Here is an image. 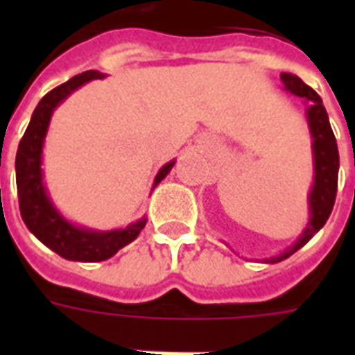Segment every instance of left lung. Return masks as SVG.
<instances>
[{
  "label": "left lung",
  "instance_id": "8db88e82",
  "mask_svg": "<svg viewBox=\"0 0 355 355\" xmlns=\"http://www.w3.org/2000/svg\"><path fill=\"white\" fill-rule=\"evenodd\" d=\"M282 83L287 92H291L298 97H306L309 101L308 107V121L313 136V156H315V184L309 195V223L308 228L304 230L295 245L287 248V252L276 256V258L267 259L269 263H276L282 259L289 258L298 248H302L306 243L319 232L328 221L334 205H336L337 195V177H339V150H337V141L334 136V130L330 127V119L326 114V108L322 105V99L319 94L298 79L297 75L282 73Z\"/></svg>",
  "mask_w": 355,
  "mask_h": 355
}]
</instances>
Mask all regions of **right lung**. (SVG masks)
Segmentation results:
<instances>
[{
    "mask_svg": "<svg viewBox=\"0 0 355 355\" xmlns=\"http://www.w3.org/2000/svg\"><path fill=\"white\" fill-rule=\"evenodd\" d=\"M103 77L105 75L99 71H85V73L71 77L68 83L53 88L51 92H47L38 103V107L35 108L29 127L25 130L24 138L19 139L18 153H16V186H18L21 219L46 247L55 250L58 256L73 259V261H103V259L112 258L119 248L138 237L147 223V219H139L138 223H134L125 230H114V232L83 230V228L69 225L58 216L57 210L47 199L46 189L42 184V145H44L53 110L79 86L88 80L103 79ZM173 164L175 162H169L167 166L162 167L155 178V186L171 171Z\"/></svg>",
    "mask_w": 355,
    "mask_h": 355,
    "instance_id": "1",
    "label": "right lung"
}]
</instances>
